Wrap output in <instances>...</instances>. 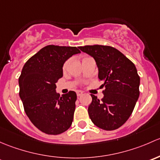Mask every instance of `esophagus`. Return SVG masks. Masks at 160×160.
Segmentation results:
<instances>
[{
    "label": "esophagus",
    "mask_w": 160,
    "mask_h": 160,
    "mask_svg": "<svg viewBox=\"0 0 160 160\" xmlns=\"http://www.w3.org/2000/svg\"><path fill=\"white\" fill-rule=\"evenodd\" d=\"M82 95H83V92H81V91L77 92V96H78V97L82 96Z\"/></svg>",
    "instance_id": "obj_1"
}]
</instances>
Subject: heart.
Here are the masks:
<instances>
[{"label":"heart","instance_id":"obj_1","mask_svg":"<svg viewBox=\"0 0 160 160\" xmlns=\"http://www.w3.org/2000/svg\"><path fill=\"white\" fill-rule=\"evenodd\" d=\"M65 66H66V65H65V66H64V68H65Z\"/></svg>","mask_w":160,"mask_h":160}]
</instances>
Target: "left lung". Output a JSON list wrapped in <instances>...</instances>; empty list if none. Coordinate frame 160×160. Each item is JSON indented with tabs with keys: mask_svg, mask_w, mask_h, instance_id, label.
Returning a JSON list of instances; mask_svg holds the SVG:
<instances>
[{
	"mask_svg": "<svg viewBox=\"0 0 160 160\" xmlns=\"http://www.w3.org/2000/svg\"><path fill=\"white\" fill-rule=\"evenodd\" d=\"M95 59L98 79L104 87L102 100L91 95L88 108L92 122L100 129L115 130L122 126L132 112L139 96L140 78L134 64L116 48L104 45L79 47Z\"/></svg>",
	"mask_w": 160,
	"mask_h": 160,
	"instance_id": "1",
	"label": "left lung"
}]
</instances>
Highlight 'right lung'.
I'll use <instances>...</instances> for the list:
<instances>
[{
  "mask_svg": "<svg viewBox=\"0 0 160 160\" xmlns=\"http://www.w3.org/2000/svg\"><path fill=\"white\" fill-rule=\"evenodd\" d=\"M81 52L76 47L48 45L24 64L19 77V95L31 122L46 134L58 135L72 126L76 93L60 96L55 83L63 76V65Z\"/></svg>",
  "mask_w": 160,
  "mask_h": 160,
  "instance_id": "add662e5",
  "label": "right lung"
}]
</instances>
